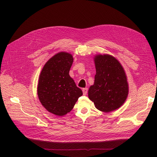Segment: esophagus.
Masks as SVG:
<instances>
[{
	"instance_id": "1",
	"label": "esophagus",
	"mask_w": 157,
	"mask_h": 157,
	"mask_svg": "<svg viewBox=\"0 0 157 157\" xmlns=\"http://www.w3.org/2000/svg\"><path fill=\"white\" fill-rule=\"evenodd\" d=\"M82 92H83V95H86L87 92H88V88H85L82 89Z\"/></svg>"
}]
</instances>
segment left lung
I'll return each instance as SVG.
<instances>
[{
  "instance_id": "8db88e82",
  "label": "left lung",
  "mask_w": 157,
  "mask_h": 157,
  "mask_svg": "<svg viewBox=\"0 0 157 157\" xmlns=\"http://www.w3.org/2000/svg\"><path fill=\"white\" fill-rule=\"evenodd\" d=\"M94 61L96 74L94 84L88 90V98L98 110L115 111L124 103L129 92L125 71L111 55H96Z\"/></svg>"
}]
</instances>
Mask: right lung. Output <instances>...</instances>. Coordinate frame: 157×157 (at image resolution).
<instances>
[{"instance_id": "1", "label": "right lung", "mask_w": 157, "mask_h": 157, "mask_svg": "<svg viewBox=\"0 0 157 157\" xmlns=\"http://www.w3.org/2000/svg\"><path fill=\"white\" fill-rule=\"evenodd\" d=\"M73 62L72 54L60 52L47 61L39 76L38 97L42 106L56 116L69 113L82 95L69 75Z\"/></svg>"}]
</instances>
